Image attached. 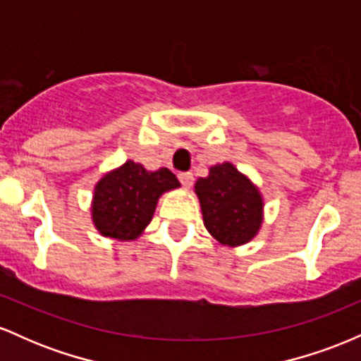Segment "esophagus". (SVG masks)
<instances>
[{
  "instance_id": "1",
  "label": "esophagus",
  "mask_w": 361,
  "mask_h": 361,
  "mask_svg": "<svg viewBox=\"0 0 361 361\" xmlns=\"http://www.w3.org/2000/svg\"><path fill=\"white\" fill-rule=\"evenodd\" d=\"M178 180L181 181V185L185 186V188H190L193 183V175L190 171H183V173H178Z\"/></svg>"
}]
</instances>
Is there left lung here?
Here are the masks:
<instances>
[{"label": "left lung", "instance_id": "1", "mask_svg": "<svg viewBox=\"0 0 361 361\" xmlns=\"http://www.w3.org/2000/svg\"><path fill=\"white\" fill-rule=\"evenodd\" d=\"M195 193L200 200L207 231L224 246H241L258 234L263 222V198L234 164L210 168L209 176L197 180Z\"/></svg>", "mask_w": 361, "mask_h": 361}]
</instances>
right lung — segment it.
Wrapping results in <instances>:
<instances>
[{
    "mask_svg": "<svg viewBox=\"0 0 361 361\" xmlns=\"http://www.w3.org/2000/svg\"><path fill=\"white\" fill-rule=\"evenodd\" d=\"M180 186L168 168L147 171L127 161L106 173L94 186L91 217L98 233L117 241L137 239L152 221L156 204L164 192Z\"/></svg>",
    "mask_w": 361,
    "mask_h": 361,
    "instance_id": "1",
    "label": "right lung"
}]
</instances>
